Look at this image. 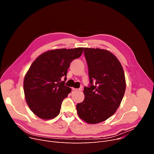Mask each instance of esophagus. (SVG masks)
<instances>
[{"mask_svg":"<svg viewBox=\"0 0 154 154\" xmlns=\"http://www.w3.org/2000/svg\"><path fill=\"white\" fill-rule=\"evenodd\" d=\"M82 90V87H80L79 88H72V91H80Z\"/></svg>","mask_w":154,"mask_h":154,"instance_id":"1","label":"esophagus"}]
</instances>
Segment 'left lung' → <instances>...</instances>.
<instances>
[{
    "mask_svg": "<svg viewBox=\"0 0 154 154\" xmlns=\"http://www.w3.org/2000/svg\"><path fill=\"white\" fill-rule=\"evenodd\" d=\"M89 85L84 87L85 99L77 104L80 119L88 124L107 120L116 112L125 91V74L116 57L108 51L84 48Z\"/></svg>",
    "mask_w": 154,
    "mask_h": 154,
    "instance_id": "1",
    "label": "left lung"
}]
</instances>
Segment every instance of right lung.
Wrapping results in <instances>:
<instances>
[{"label":"right lung","mask_w":154,"mask_h":154,"mask_svg":"<svg viewBox=\"0 0 154 154\" xmlns=\"http://www.w3.org/2000/svg\"><path fill=\"white\" fill-rule=\"evenodd\" d=\"M83 51V47L52 50L32 63L24 77L23 90L28 106L37 117L47 120L59 114L63 100L72 91L65 85L67 70Z\"/></svg>","instance_id":"right-lung-1"}]
</instances>
